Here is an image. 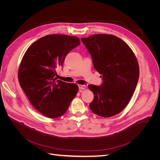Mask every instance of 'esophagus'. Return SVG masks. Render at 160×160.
<instances>
[{
    "mask_svg": "<svg viewBox=\"0 0 160 160\" xmlns=\"http://www.w3.org/2000/svg\"><path fill=\"white\" fill-rule=\"evenodd\" d=\"M78 87H79V88L80 89H86V88H87V87H86L85 85H79Z\"/></svg>",
    "mask_w": 160,
    "mask_h": 160,
    "instance_id": "esophagus-1",
    "label": "esophagus"
}]
</instances>
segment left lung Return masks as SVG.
<instances>
[{
    "instance_id": "obj_1",
    "label": "left lung",
    "mask_w": 160,
    "mask_h": 160,
    "mask_svg": "<svg viewBox=\"0 0 160 160\" xmlns=\"http://www.w3.org/2000/svg\"><path fill=\"white\" fill-rule=\"evenodd\" d=\"M81 41L103 80L100 86L88 85L94 95L90 109L101 117H112L126 107L136 88L139 75L137 58L126 42L112 35L97 34L81 38Z\"/></svg>"
}]
</instances>
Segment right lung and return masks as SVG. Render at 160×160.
Returning <instances> with one entry per match:
<instances>
[{
    "mask_svg": "<svg viewBox=\"0 0 160 160\" xmlns=\"http://www.w3.org/2000/svg\"><path fill=\"white\" fill-rule=\"evenodd\" d=\"M79 45L78 37L46 35L33 42L21 60L19 83L33 107L47 118L63 115L78 92L77 84L56 81L55 76L67 55Z\"/></svg>",
    "mask_w": 160,
    "mask_h": 160,
    "instance_id": "right-lung-1",
    "label": "right lung"
}]
</instances>
